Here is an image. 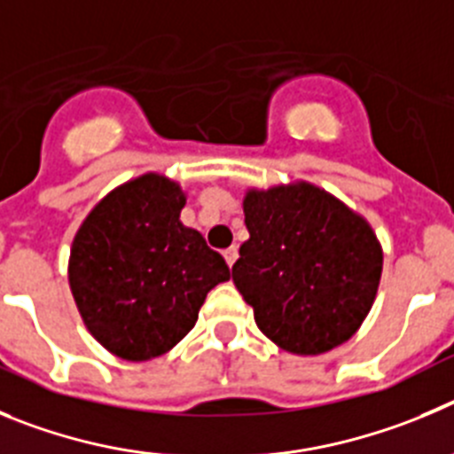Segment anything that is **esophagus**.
I'll use <instances>...</instances> for the list:
<instances>
[{"mask_svg": "<svg viewBox=\"0 0 454 454\" xmlns=\"http://www.w3.org/2000/svg\"><path fill=\"white\" fill-rule=\"evenodd\" d=\"M223 257H226L228 267H232V264H235V260H237V247L226 248V251H223Z\"/></svg>", "mask_w": 454, "mask_h": 454, "instance_id": "obj_1", "label": "esophagus"}]
</instances>
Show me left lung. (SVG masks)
I'll use <instances>...</instances> for the list:
<instances>
[{"label":"left lung","mask_w":454,"mask_h":454,"mask_svg":"<svg viewBox=\"0 0 454 454\" xmlns=\"http://www.w3.org/2000/svg\"><path fill=\"white\" fill-rule=\"evenodd\" d=\"M248 239L232 283L257 328L292 355H321L364 324L382 276V244L359 212L309 181L244 192Z\"/></svg>","instance_id":"8db88e82"}]
</instances>
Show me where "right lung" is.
Listing matches in <instances>:
<instances>
[{"label":"right lung","instance_id":"1","mask_svg":"<svg viewBox=\"0 0 454 454\" xmlns=\"http://www.w3.org/2000/svg\"><path fill=\"white\" fill-rule=\"evenodd\" d=\"M187 192L165 174L110 190L81 222L67 278L85 328L129 362L160 357L194 328L226 260L181 222Z\"/></svg>","mask_w":454,"mask_h":454}]
</instances>
